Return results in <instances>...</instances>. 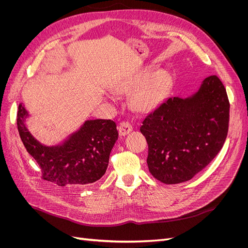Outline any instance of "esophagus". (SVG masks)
<instances>
[{
	"label": "esophagus",
	"mask_w": 248,
	"mask_h": 248,
	"mask_svg": "<svg viewBox=\"0 0 248 248\" xmlns=\"http://www.w3.org/2000/svg\"><path fill=\"white\" fill-rule=\"evenodd\" d=\"M118 131L121 137H125L129 132L132 131V126L128 122H122L118 126Z\"/></svg>",
	"instance_id": "obj_1"
}]
</instances>
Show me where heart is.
Masks as SVG:
<instances>
[{
  "instance_id": "heart-1",
  "label": "heart",
  "mask_w": 248,
  "mask_h": 248,
  "mask_svg": "<svg viewBox=\"0 0 248 248\" xmlns=\"http://www.w3.org/2000/svg\"><path fill=\"white\" fill-rule=\"evenodd\" d=\"M170 80L167 70H157L146 67L136 72L119 78L114 82V91L118 94H130L132 108L147 114L159 106Z\"/></svg>"
}]
</instances>
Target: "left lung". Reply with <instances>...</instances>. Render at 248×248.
<instances>
[{
    "instance_id": "8db88e82",
    "label": "left lung",
    "mask_w": 248,
    "mask_h": 248,
    "mask_svg": "<svg viewBox=\"0 0 248 248\" xmlns=\"http://www.w3.org/2000/svg\"><path fill=\"white\" fill-rule=\"evenodd\" d=\"M230 103L220 79L209 77L193 94L167 98L144 119L152 176L166 184L188 181L221 150L229 129Z\"/></svg>"
}]
</instances>
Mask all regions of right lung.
I'll return each instance as SVG.
<instances>
[{"label":"right lung","instance_id":"add662e5","mask_svg":"<svg viewBox=\"0 0 248 248\" xmlns=\"http://www.w3.org/2000/svg\"><path fill=\"white\" fill-rule=\"evenodd\" d=\"M30 115L19 103L17 128L28 153L38 163L43 179L59 186L91 184L106 174L109 154L118 140L111 120H86L56 145H44L29 130Z\"/></svg>","mask_w":248,"mask_h":248}]
</instances>
